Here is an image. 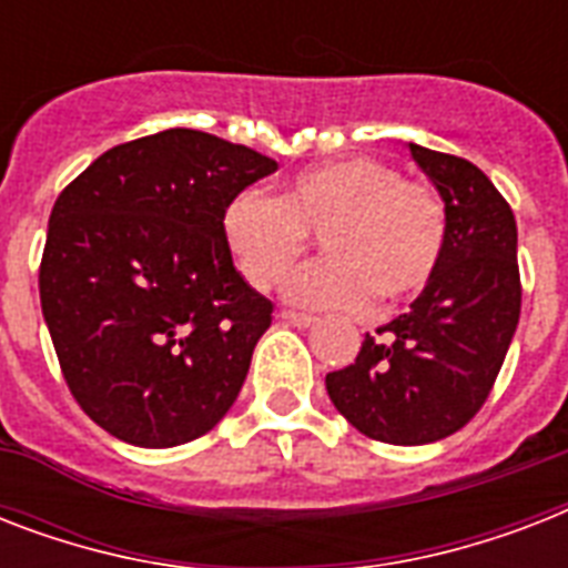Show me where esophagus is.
I'll return each mask as SVG.
<instances>
[{"label":"esophagus","instance_id":"esophagus-1","mask_svg":"<svg viewBox=\"0 0 568 568\" xmlns=\"http://www.w3.org/2000/svg\"><path fill=\"white\" fill-rule=\"evenodd\" d=\"M280 318L285 321V324H292V327L297 329H306V327H315L318 324V318L315 315H303V312H280Z\"/></svg>","mask_w":568,"mask_h":568}]
</instances>
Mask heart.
I'll return each mask as SVG.
<instances>
[{
  "mask_svg": "<svg viewBox=\"0 0 568 568\" xmlns=\"http://www.w3.org/2000/svg\"><path fill=\"white\" fill-rule=\"evenodd\" d=\"M318 232L324 258L285 280L306 310L363 312L406 301L430 283L448 241V212L424 182L377 159H342L285 182L276 196L244 189L223 205L221 235L253 288L267 292Z\"/></svg>",
  "mask_w": 568,
  "mask_h": 568,
  "instance_id": "heart-1",
  "label": "heart"
}]
</instances>
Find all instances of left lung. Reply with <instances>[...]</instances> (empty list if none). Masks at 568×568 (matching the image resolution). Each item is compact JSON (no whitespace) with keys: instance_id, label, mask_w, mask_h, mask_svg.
Instances as JSON below:
<instances>
[{"instance_id":"8db88e82","label":"left lung","mask_w":568,"mask_h":568,"mask_svg":"<svg viewBox=\"0 0 568 568\" xmlns=\"http://www.w3.org/2000/svg\"><path fill=\"white\" fill-rule=\"evenodd\" d=\"M448 212L436 274L409 312L365 336L327 395L356 430L427 445L466 427L489 397L521 312L516 217L480 168L406 144Z\"/></svg>"}]
</instances>
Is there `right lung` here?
I'll return each instance as SVG.
<instances>
[{
  "label": "right lung",
  "mask_w": 568,
  "mask_h": 568,
  "mask_svg": "<svg viewBox=\"0 0 568 568\" xmlns=\"http://www.w3.org/2000/svg\"><path fill=\"white\" fill-rule=\"evenodd\" d=\"M274 159L196 129L111 146L52 205L40 306L67 386L111 436L173 448L230 413L274 303L221 212Z\"/></svg>",
  "instance_id": "add662e5"
}]
</instances>
